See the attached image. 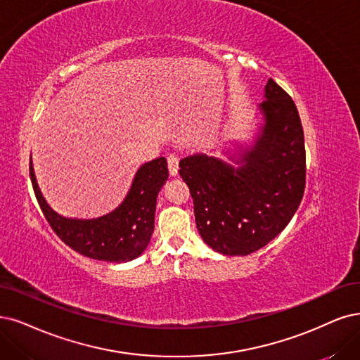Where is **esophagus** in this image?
<instances>
[{
  "instance_id": "obj_1",
  "label": "esophagus",
  "mask_w": 360,
  "mask_h": 360,
  "mask_svg": "<svg viewBox=\"0 0 360 360\" xmlns=\"http://www.w3.org/2000/svg\"><path fill=\"white\" fill-rule=\"evenodd\" d=\"M167 167H169V173L170 176H176L178 170H179V160L176 155H169L167 157Z\"/></svg>"
}]
</instances>
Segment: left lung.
I'll list each match as a JSON object with an SVG mask.
<instances>
[{
  "label": "left lung",
  "instance_id": "8db88e82",
  "mask_svg": "<svg viewBox=\"0 0 360 360\" xmlns=\"http://www.w3.org/2000/svg\"><path fill=\"white\" fill-rule=\"evenodd\" d=\"M252 141L224 150L229 162L205 153L181 160L198 234L222 255H249L281 234L302 200L304 131L288 93L270 78L257 106Z\"/></svg>",
  "mask_w": 360,
  "mask_h": 360
}]
</instances>
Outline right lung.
<instances>
[{"label": "right lung", "instance_id": "obj_1", "mask_svg": "<svg viewBox=\"0 0 360 360\" xmlns=\"http://www.w3.org/2000/svg\"><path fill=\"white\" fill-rule=\"evenodd\" d=\"M30 175L39 207L65 245L93 259L127 262L138 258L151 240L157 195L167 181L169 170L165 157L143 163L124 200L110 214L91 219L66 218L51 209L37 184L32 157Z\"/></svg>", "mask_w": 360, "mask_h": 360}]
</instances>
